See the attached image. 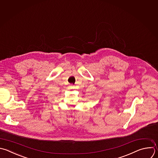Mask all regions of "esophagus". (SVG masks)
<instances>
[{"label": "esophagus", "instance_id": "obj_1", "mask_svg": "<svg viewBox=\"0 0 158 158\" xmlns=\"http://www.w3.org/2000/svg\"><path fill=\"white\" fill-rule=\"evenodd\" d=\"M70 87H71V89H73L74 87H73V85H71V86H70Z\"/></svg>", "mask_w": 158, "mask_h": 158}]
</instances>
